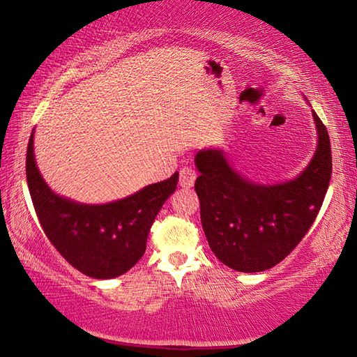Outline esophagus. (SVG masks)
<instances>
[{"label":"esophagus","mask_w":357,"mask_h":357,"mask_svg":"<svg viewBox=\"0 0 357 357\" xmlns=\"http://www.w3.org/2000/svg\"><path fill=\"white\" fill-rule=\"evenodd\" d=\"M197 173L192 167H183L179 170V185L183 189H190V187L195 184Z\"/></svg>","instance_id":"obj_1"}]
</instances>
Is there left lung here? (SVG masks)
I'll return each mask as SVG.
<instances>
[{"label": "left lung", "mask_w": 357, "mask_h": 357, "mask_svg": "<svg viewBox=\"0 0 357 357\" xmlns=\"http://www.w3.org/2000/svg\"><path fill=\"white\" fill-rule=\"evenodd\" d=\"M318 144L310 164L294 179L280 184H258L229 165L222 149L198 151L203 231L211 250L228 268L239 273L271 269L293 252L321 209L328 192L332 155L326 126L315 112Z\"/></svg>", "instance_id": "obj_1"}]
</instances>
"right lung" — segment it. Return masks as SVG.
I'll return each mask as SVG.
<instances>
[{"instance_id":"obj_1","label":"right lung","mask_w":357,"mask_h":357,"mask_svg":"<svg viewBox=\"0 0 357 357\" xmlns=\"http://www.w3.org/2000/svg\"><path fill=\"white\" fill-rule=\"evenodd\" d=\"M34 132L26 151V181L45 236L75 269L93 279H113L137 264L151 225L176 190L178 173L105 204L77 203L53 192L34 160Z\"/></svg>"}]
</instances>
